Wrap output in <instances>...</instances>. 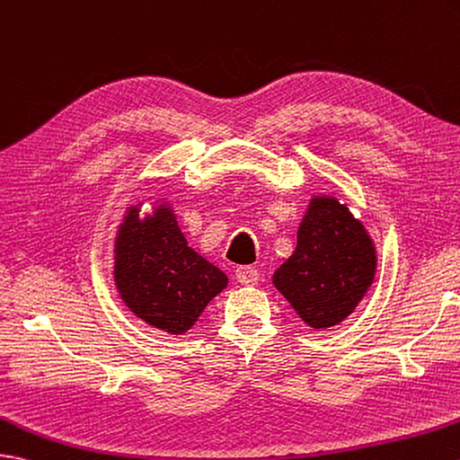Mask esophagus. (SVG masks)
<instances>
[{"instance_id": "obj_1", "label": "esophagus", "mask_w": 460, "mask_h": 460, "mask_svg": "<svg viewBox=\"0 0 460 460\" xmlns=\"http://www.w3.org/2000/svg\"><path fill=\"white\" fill-rule=\"evenodd\" d=\"M234 276H237V280L243 286H254L256 282H259V270H256L254 266H239Z\"/></svg>"}]
</instances>
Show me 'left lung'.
Segmentation results:
<instances>
[{
  "instance_id": "left-lung-1",
  "label": "left lung",
  "mask_w": 460,
  "mask_h": 460,
  "mask_svg": "<svg viewBox=\"0 0 460 460\" xmlns=\"http://www.w3.org/2000/svg\"><path fill=\"white\" fill-rule=\"evenodd\" d=\"M376 247L362 221L331 194L312 196L297 244L272 284L302 322L335 327L355 312L376 276Z\"/></svg>"
}]
</instances>
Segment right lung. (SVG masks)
<instances>
[{
  "instance_id": "1",
  "label": "right lung",
  "mask_w": 460,
  "mask_h": 460,
  "mask_svg": "<svg viewBox=\"0 0 460 460\" xmlns=\"http://www.w3.org/2000/svg\"><path fill=\"white\" fill-rule=\"evenodd\" d=\"M138 201L125 209L113 247V280L123 304L141 322L170 335H184L229 279L188 247L172 204L155 199L141 216Z\"/></svg>"
}]
</instances>
